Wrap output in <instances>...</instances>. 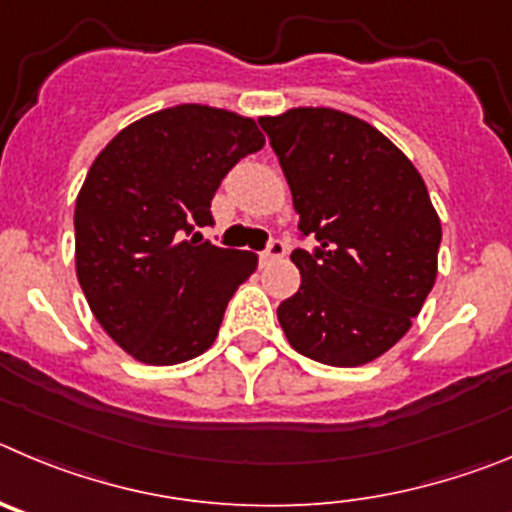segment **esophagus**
Masks as SVG:
<instances>
[{
  "label": "esophagus",
  "instance_id": "1",
  "mask_svg": "<svg viewBox=\"0 0 512 512\" xmlns=\"http://www.w3.org/2000/svg\"><path fill=\"white\" fill-rule=\"evenodd\" d=\"M285 255V242L283 239H273L270 245H267V250L262 252V262H273V260H280V257Z\"/></svg>",
  "mask_w": 512,
  "mask_h": 512
}]
</instances>
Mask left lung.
<instances>
[{
	"mask_svg": "<svg viewBox=\"0 0 512 512\" xmlns=\"http://www.w3.org/2000/svg\"><path fill=\"white\" fill-rule=\"evenodd\" d=\"M298 229L301 288L278 306L290 347L331 367L382 357L411 329L439 270L441 222L416 165L365 119L298 107L260 117Z\"/></svg>",
	"mask_w": 512,
	"mask_h": 512,
	"instance_id": "left-lung-1",
	"label": "left lung"
}]
</instances>
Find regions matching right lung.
<instances>
[{
    "instance_id": "obj_1",
    "label": "right lung",
    "mask_w": 512,
    "mask_h": 512,
    "mask_svg": "<svg viewBox=\"0 0 512 512\" xmlns=\"http://www.w3.org/2000/svg\"><path fill=\"white\" fill-rule=\"evenodd\" d=\"M265 137L252 117L178 104L127 124L91 163L76 196V275L91 313L145 365H181L214 344L255 252L188 234L211 224L229 170Z\"/></svg>"
}]
</instances>
